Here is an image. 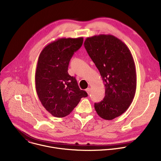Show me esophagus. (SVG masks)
I'll list each match as a JSON object with an SVG mask.
<instances>
[{
  "mask_svg": "<svg viewBox=\"0 0 161 161\" xmlns=\"http://www.w3.org/2000/svg\"><path fill=\"white\" fill-rule=\"evenodd\" d=\"M86 92L88 93V94H89L90 92V88H87L86 89Z\"/></svg>",
  "mask_w": 161,
  "mask_h": 161,
  "instance_id": "obj_1",
  "label": "esophagus"
}]
</instances>
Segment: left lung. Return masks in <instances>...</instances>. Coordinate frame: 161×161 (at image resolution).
<instances>
[{"mask_svg": "<svg viewBox=\"0 0 161 161\" xmlns=\"http://www.w3.org/2000/svg\"><path fill=\"white\" fill-rule=\"evenodd\" d=\"M84 47L106 87L104 98L94 104L95 109L102 119L113 120L127 111L135 96L136 74L133 57L127 45L110 34L87 37Z\"/></svg>", "mask_w": 161, "mask_h": 161, "instance_id": "obj_1", "label": "left lung"}]
</instances>
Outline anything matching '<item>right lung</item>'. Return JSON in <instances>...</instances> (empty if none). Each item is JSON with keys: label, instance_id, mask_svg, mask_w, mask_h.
I'll use <instances>...</instances> for the list:
<instances>
[{"label": "right lung", "instance_id": "obj_1", "mask_svg": "<svg viewBox=\"0 0 161 161\" xmlns=\"http://www.w3.org/2000/svg\"><path fill=\"white\" fill-rule=\"evenodd\" d=\"M83 38H60L41 51L37 64L35 81L38 97L53 117L70 114L82 97L88 96L79 88L75 77L68 74V66Z\"/></svg>", "mask_w": 161, "mask_h": 161}]
</instances>
